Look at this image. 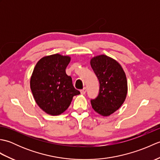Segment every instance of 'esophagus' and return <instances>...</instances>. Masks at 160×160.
I'll return each instance as SVG.
<instances>
[{
    "mask_svg": "<svg viewBox=\"0 0 160 160\" xmlns=\"http://www.w3.org/2000/svg\"><path fill=\"white\" fill-rule=\"evenodd\" d=\"M86 91H87V89H86V88H84L83 89H82L80 91V93H81V94H82V95H84L86 93Z\"/></svg>",
    "mask_w": 160,
    "mask_h": 160,
    "instance_id": "34e87169",
    "label": "esophagus"
}]
</instances>
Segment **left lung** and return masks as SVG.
<instances>
[{"label": "left lung", "instance_id": "obj_1", "mask_svg": "<svg viewBox=\"0 0 160 160\" xmlns=\"http://www.w3.org/2000/svg\"><path fill=\"white\" fill-rule=\"evenodd\" d=\"M91 66L100 82L96 98L91 100L94 111L102 116H109L120 108L128 91L127 80L122 66L106 55L92 58Z\"/></svg>", "mask_w": 160, "mask_h": 160}]
</instances>
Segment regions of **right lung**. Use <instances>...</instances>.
<instances>
[{"instance_id":"obj_1","label":"right lung","mask_w":160,"mask_h":160,"mask_svg":"<svg viewBox=\"0 0 160 160\" xmlns=\"http://www.w3.org/2000/svg\"><path fill=\"white\" fill-rule=\"evenodd\" d=\"M70 60L69 56L53 54L42 58L33 69L30 87L36 102L47 114L62 113L73 97L80 93L74 88L72 78L66 73Z\"/></svg>"}]
</instances>
